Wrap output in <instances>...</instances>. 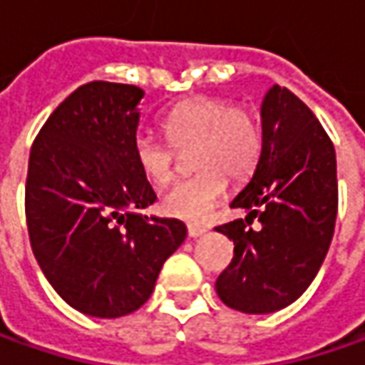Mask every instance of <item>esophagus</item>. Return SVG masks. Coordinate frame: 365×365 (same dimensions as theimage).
<instances>
[{
    "label": "esophagus",
    "mask_w": 365,
    "mask_h": 365,
    "mask_svg": "<svg viewBox=\"0 0 365 365\" xmlns=\"http://www.w3.org/2000/svg\"><path fill=\"white\" fill-rule=\"evenodd\" d=\"M205 232H207V227H203V225H189V227H187L189 237H201Z\"/></svg>",
    "instance_id": "obj_1"
}]
</instances>
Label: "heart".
<instances>
[{"instance_id": "b5f03b06", "label": "heart", "mask_w": 365, "mask_h": 365, "mask_svg": "<svg viewBox=\"0 0 365 365\" xmlns=\"http://www.w3.org/2000/svg\"><path fill=\"white\" fill-rule=\"evenodd\" d=\"M160 123L169 142L138 133L133 162L150 185L164 187L176 173L175 150H195L190 158L199 173L166 190L160 207L168 217L205 221L225 197L227 176L242 180L256 168L264 144L262 123L252 107L213 95L178 101L162 115Z\"/></svg>"}]
</instances>
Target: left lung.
I'll return each instance as SVG.
<instances>
[{
	"label": "left lung",
	"mask_w": 365,
	"mask_h": 365,
	"mask_svg": "<svg viewBox=\"0 0 365 365\" xmlns=\"http://www.w3.org/2000/svg\"><path fill=\"white\" fill-rule=\"evenodd\" d=\"M262 154L232 201L245 219L215 227L233 240L232 264L219 274V299L247 315L294 302L327 256L337 217V160L315 113L287 87L262 101ZM254 218L260 225L252 228Z\"/></svg>",
	"instance_id": "1"
}]
</instances>
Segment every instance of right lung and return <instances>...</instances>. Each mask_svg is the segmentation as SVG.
Wrapping results in <instances>:
<instances>
[{
    "mask_svg": "<svg viewBox=\"0 0 365 365\" xmlns=\"http://www.w3.org/2000/svg\"><path fill=\"white\" fill-rule=\"evenodd\" d=\"M142 97L135 85H81L52 111L30 150L32 252L52 288L85 315L138 311L187 237L182 221L140 213L156 201L133 162Z\"/></svg>",
    "mask_w": 365,
    "mask_h": 365,
    "instance_id": "right-lung-1",
    "label": "right lung"
}]
</instances>
